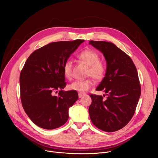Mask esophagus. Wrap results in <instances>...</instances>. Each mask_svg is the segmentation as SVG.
Here are the masks:
<instances>
[{
  "mask_svg": "<svg viewBox=\"0 0 158 158\" xmlns=\"http://www.w3.org/2000/svg\"><path fill=\"white\" fill-rule=\"evenodd\" d=\"M78 95H79V98H82V97H83V96H85V94L81 93H79L78 94Z\"/></svg>",
  "mask_w": 158,
  "mask_h": 158,
  "instance_id": "1",
  "label": "esophagus"
}]
</instances>
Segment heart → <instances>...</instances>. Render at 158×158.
I'll list each match as a JSON object with an SVG mask.
<instances>
[{"label":"heart","instance_id":"1","mask_svg":"<svg viewBox=\"0 0 158 158\" xmlns=\"http://www.w3.org/2000/svg\"><path fill=\"white\" fill-rule=\"evenodd\" d=\"M77 57L89 65L87 76H92L96 79H101L106 73V66L102 61L99 60L98 53L92 49H85L81 52ZM64 76L67 79L73 77V65L69 60L65 62L63 66ZM94 84L93 79L88 78L81 81H76L69 85V89L79 93H85L91 88Z\"/></svg>","mask_w":158,"mask_h":158}]
</instances>
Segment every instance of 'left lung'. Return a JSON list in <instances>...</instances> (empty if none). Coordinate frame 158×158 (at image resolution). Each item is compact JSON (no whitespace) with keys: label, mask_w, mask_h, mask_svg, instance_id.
Listing matches in <instances>:
<instances>
[{"label":"left lung","mask_w":158,"mask_h":158,"mask_svg":"<svg viewBox=\"0 0 158 158\" xmlns=\"http://www.w3.org/2000/svg\"><path fill=\"white\" fill-rule=\"evenodd\" d=\"M89 44L101 51L106 60L105 77L96 91L107 96L104 101L102 96L90 95V118L98 129L114 132L124 127L136 110L141 91L138 71L131 57L113 43L90 40Z\"/></svg>","instance_id":"1"}]
</instances>
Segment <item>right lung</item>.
I'll return each mask as SVG.
<instances>
[{
  "label": "right lung",
  "instance_id": "1",
  "mask_svg": "<svg viewBox=\"0 0 158 158\" xmlns=\"http://www.w3.org/2000/svg\"><path fill=\"white\" fill-rule=\"evenodd\" d=\"M84 40L54 42L34 51L20 74L22 105L37 126L54 129L69 118V109L78 99L76 91H64L63 66ZM59 91V96L53 94Z\"/></svg>",
  "mask_w": 158,
  "mask_h": 158
}]
</instances>
